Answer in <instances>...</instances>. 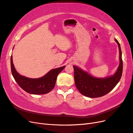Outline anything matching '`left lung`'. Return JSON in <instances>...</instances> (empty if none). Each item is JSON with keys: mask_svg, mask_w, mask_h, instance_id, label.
Wrapping results in <instances>:
<instances>
[{"mask_svg": "<svg viewBox=\"0 0 133 133\" xmlns=\"http://www.w3.org/2000/svg\"><path fill=\"white\" fill-rule=\"evenodd\" d=\"M115 41L119 46L120 64L113 75L105 78L94 77L81 68L73 65L75 84L82 95L90 98L99 97L112 90L119 83L123 73V63L120 44L116 39H115Z\"/></svg>", "mask_w": 133, "mask_h": 133, "instance_id": "obj_1", "label": "left lung"}]
</instances>
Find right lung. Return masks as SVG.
<instances>
[{
	"mask_svg": "<svg viewBox=\"0 0 133 133\" xmlns=\"http://www.w3.org/2000/svg\"><path fill=\"white\" fill-rule=\"evenodd\" d=\"M11 71L13 78L19 87L27 93L33 95H44L54 88L58 74L65 66L51 69L44 77L39 78H30L20 75L16 71L13 63L12 55L10 58Z\"/></svg>",
	"mask_w": 133,
	"mask_h": 133,
	"instance_id": "add662e5",
	"label": "right lung"
}]
</instances>
